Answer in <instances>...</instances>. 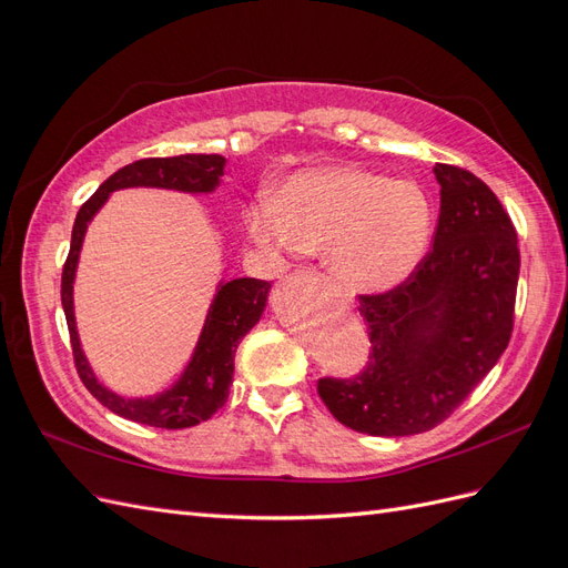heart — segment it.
Segmentation results:
<instances>
[{
	"label": "heart",
	"mask_w": 568,
	"mask_h": 568,
	"mask_svg": "<svg viewBox=\"0 0 568 568\" xmlns=\"http://www.w3.org/2000/svg\"><path fill=\"white\" fill-rule=\"evenodd\" d=\"M434 217V201L417 182L326 165L288 178L277 201L248 209L246 227L272 253L324 248L336 282L357 294H382L419 267Z\"/></svg>",
	"instance_id": "b5f03b06"
}]
</instances>
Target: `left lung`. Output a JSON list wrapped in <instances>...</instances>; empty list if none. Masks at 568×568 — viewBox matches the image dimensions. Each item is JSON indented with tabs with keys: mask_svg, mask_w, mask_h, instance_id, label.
<instances>
[{
	"mask_svg": "<svg viewBox=\"0 0 568 568\" xmlns=\"http://www.w3.org/2000/svg\"><path fill=\"white\" fill-rule=\"evenodd\" d=\"M434 248L384 294L357 296L369 363L324 376L322 403L359 434L415 436L448 419L505 353L514 329L519 246L507 211L469 170L436 163Z\"/></svg>",
	"mask_w": 568,
	"mask_h": 568,
	"instance_id": "left-lung-1",
	"label": "left lung"
}]
</instances>
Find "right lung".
Returning <instances> with one entry per match:
<instances>
[{"instance_id":"obj_1","label":"right lung","mask_w":568,"mask_h":568,"mask_svg":"<svg viewBox=\"0 0 568 568\" xmlns=\"http://www.w3.org/2000/svg\"><path fill=\"white\" fill-rule=\"evenodd\" d=\"M222 173H225V159L217 156V153H184V156L173 159H142L120 168L78 211L71 236V251H68L61 274V303L68 322V334H71L73 359L82 384L88 386L94 398L111 412H115V415L132 419L136 424H149L156 428L196 426L211 419L227 403L236 346L253 329L255 322L261 320L270 294V282L253 277L222 282L211 303L209 317H205L194 355L189 359L180 379L168 390L151 395V398H123V395H118L97 382L88 357H84L80 348V336L75 329L73 282L84 232H88L94 213L106 203L109 194L115 192V189L159 186L178 189V192L186 194H209L220 184Z\"/></svg>"}]
</instances>
